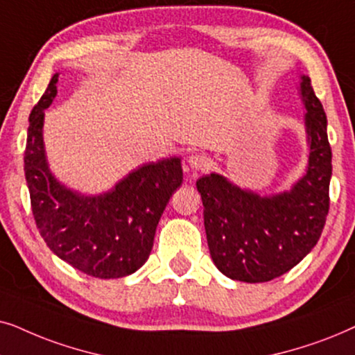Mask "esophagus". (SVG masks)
Segmentation results:
<instances>
[{
	"label": "esophagus",
	"instance_id": "34e87169",
	"mask_svg": "<svg viewBox=\"0 0 355 355\" xmlns=\"http://www.w3.org/2000/svg\"><path fill=\"white\" fill-rule=\"evenodd\" d=\"M188 165H190L193 173L205 172V170L207 168V159L201 154H195V155H191V157H188Z\"/></svg>",
	"mask_w": 355,
	"mask_h": 355
}]
</instances>
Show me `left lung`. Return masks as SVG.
Segmentation results:
<instances>
[{"label": "left lung", "instance_id": "8db88e82", "mask_svg": "<svg viewBox=\"0 0 355 355\" xmlns=\"http://www.w3.org/2000/svg\"><path fill=\"white\" fill-rule=\"evenodd\" d=\"M309 160L291 190L259 195L212 172L196 182L207 247L216 268L234 281L268 282L291 271L318 242L329 209L331 148L323 105L300 76Z\"/></svg>", "mask_w": 355, "mask_h": 355}]
</instances>
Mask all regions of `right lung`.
Listing matches in <instances>:
<instances>
[{
	"label": "right lung",
	"instance_id": "1",
	"mask_svg": "<svg viewBox=\"0 0 355 355\" xmlns=\"http://www.w3.org/2000/svg\"><path fill=\"white\" fill-rule=\"evenodd\" d=\"M56 83L58 73L31 113L24 153L37 229L56 257L87 276H130L148 261L160 216L182 185V157L143 164L98 195L66 187L51 173L44 143L45 110Z\"/></svg>",
	"mask_w": 355,
	"mask_h": 355
}]
</instances>
